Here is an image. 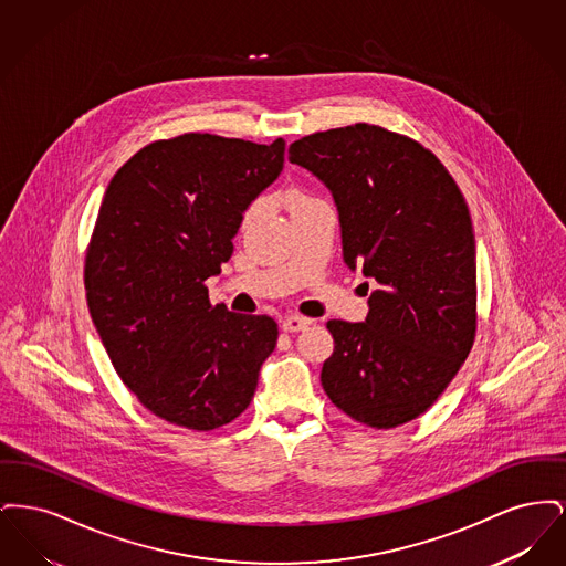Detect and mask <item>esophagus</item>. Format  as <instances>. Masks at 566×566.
I'll list each match as a JSON object with an SVG mask.
<instances>
[{
    "mask_svg": "<svg viewBox=\"0 0 566 566\" xmlns=\"http://www.w3.org/2000/svg\"><path fill=\"white\" fill-rule=\"evenodd\" d=\"M310 324H312V321H307V318H301V316H289V318L282 323V328H284V331H289V333H296V331H305Z\"/></svg>",
    "mask_w": 566,
    "mask_h": 566,
    "instance_id": "1",
    "label": "esophagus"
}]
</instances>
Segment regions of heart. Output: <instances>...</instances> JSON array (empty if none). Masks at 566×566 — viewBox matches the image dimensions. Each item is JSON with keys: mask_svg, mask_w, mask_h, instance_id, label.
I'll use <instances>...</instances> for the list:
<instances>
[{"mask_svg": "<svg viewBox=\"0 0 566 566\" xmlns=\"http://www.w3.org/2000/svg\"><path fill=\"white\" fill-rule=\"evenodd\" d=\"M286 201H289V203H291V206H293V208H301V206H305V203H310V201H312V199H310V197H305V195H301V192H293V195H289V197H286ZM256 212H259V203H256V206H252V208H250V212H248V214H245V220H250V218H252V216L256 214Z\"/></svg>", "mask_w": 566, "mask_h": 566, "instance_id": "obj_1", "label": "heart"}]
</instances>
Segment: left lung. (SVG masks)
Wrapping results in <instances>:
<instances>
[{"label": "left lung", "mask_w": 566, "mask_h": 566, "mask_svg": "<svg viewBox=\"0 0 566 566\" xmlns=\"http://www.w3.org/2000/svg\"><path fill=\"white\" fill-rule=\"evenodd\" d=\"M289 161L331 190L344 263L377 282L363 323H326L335 348L324 392L360 424H405L437 401L473 346L478 265L467 201L431 150L376 125L301 137Z\"/></svg>", "instance_id": "obj_1"}]
</instances>
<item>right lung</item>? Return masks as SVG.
<instances>
[{"instance_id": "1", "label": "right lung", "mask_w": 566, "mask_h": 566, "mask_svg": "<svg viewBox=\"0 0 566 566\" xmlns=\"http://www.w3.org/2000/svg\"><path fill=\"white\" fill-rule=\"evenodd\" d=\"M284 150L282 137L178 135L144 146L109 180L86 250L88 312L125 386L171 424L235 420L275 350L273 318L212 307L203 282L231 259Z\"/></svg>"}]
</instances>
